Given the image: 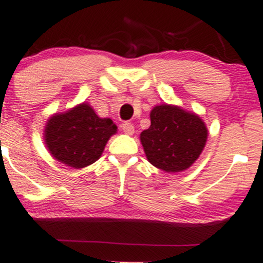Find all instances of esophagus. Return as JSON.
<instances>
[{"instance_id": "esophagus-1", "label": "esophagus", "mask_w": 263, "mask_h": 263, "mask_svg": "<svg viewBox=\"0 0 263 263\" xmlns=\"http://www.w3.org/2000/svg\"><path fill=\"white\" fill-rule=\"evenodd\" d=\"M122 129H123V132L125 133V134H129V135H132V134H134V125H133L132 123H124L123 125H122Z\"/></svg>"}]
</instances>
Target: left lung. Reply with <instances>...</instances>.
<instances>
[{
    "label": "left lung",
    "mask_w": 263,
    "mask_h": 263,
    "mask_svg": "<svg viewBox=\"0 0 263 263\" xmlns=\"http://www.w3.org/2000/svg\"><path fill=\"white\" fill-rule=\"evenodd\" d=\"M150 120L149 129L140 134L150 164L167 173H178L195 163L208 139V129L199 117L163 104L153 109Z\"/></svg>",
    "instance_id": "obj_1"
}]
</instances>
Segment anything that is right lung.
<instances>
[{"mask_svg": "<svg viewBox=\"0 0 263 263\" xmlns=\"http://www.w3.org/2000/svg\"><path fill=\"white\" fill-rule=\"evenodd\" d=\"M117 125L109 118H99L88 104L78 105L48 120L44 138L49 153L74 169L93 164L102 155Z\"/></svg>", "mask_w": 263, "mask_h": 263, "instance_id": "obj_1", "label": "right lung"}]
</instances>
